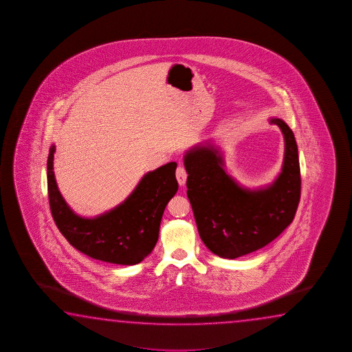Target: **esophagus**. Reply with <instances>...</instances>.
Returning <instances> with one entry per match:
<instances>
[{
  "label": "esophagus",
  "instance_id": "1",
  "mask_svg": "<svg viewBox=\"0 0 352 352\" xmlns=\"http://www.w3.org/2000/svg\"><path fill=\"white\" fill-rule=\"evenodd\" d=\"M176 179H177L179 186H185L186 179H187V173H186L185 167L182 166V165H179L177 170H176Z\"/></svg>",
  "mask_w": 352,
  "mask_h": 352
}]
</instances>
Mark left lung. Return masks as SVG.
Instances as JSON below:
<instances>
[{
  "label": "left lung",
  "instance_id": "obj_1",
  "mask_svg": "<svg viewBox=\"0 0 352 352\" xmlns=\"http://www.w3.org/2000/svg\"><path fill=\"white\" fill-rule=\"evenodd\" d=\"M285 159L278 177L261 190H245L224 170L219 149L197 145L185 155L187 196L199 236L218 256L236 258L258 250L291 223L300 198L298 148L291 128L280 118Z\"/></svg>",
  "mask_w": 352,
  "mask_h": 352
}]
</instances>
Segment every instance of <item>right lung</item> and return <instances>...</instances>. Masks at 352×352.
<instances>
[{
    "label": "right lung",
    "mask_w": 352,
    "mask_h": 352,
    "mask_svg": "<svg viewBox=\"0 0 352 352\" xmlns=\"http://www.w3.org/2000/svg\"><path fill=\"white\" fill-rule=\"evenodd\" d=\"M55 146L49 150L48 196L54 221L70 244L85 255L117 265L142 263L155 248L168 201L179 190L177 164L168 162L144 176L118 207L96 218L75 214L60 195L53 171Z\"/></svg>",
    "instance_id": "1"
}]
</instances>
